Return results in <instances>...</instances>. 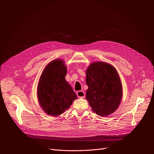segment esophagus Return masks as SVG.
Here are the masks:
<instances>
[{"label": "esophagus", "instance_id": "obj_1", "mask_svg": "<svg viewBox=\"0 0 154 154\" xmlns=\"http://www.w3.org/2000/svg\"><path fill=\"white\" fill-rule=\"evenodd\" d=\"M77 95L78 96V97L81 98V99H83L85 97V93L83 91H77Z\"/></svg>", "mask_w": 154, "mask_h": 154}]
</instances>
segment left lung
Segmentation results:
<instances>
[{"label":"left lung","mask_w":154,"mask_h":154,"mask_svg":"<svg viewBox=\"0 0 154 154\" xmlns=\"http://www.w3.org/2000/svg\"><path fill=\"white\" fill-rule=\"evenodd\" d=\"M86 83L88 86L86 99L92 110L104 117L118 109L122 97V86L116 69L107 63L96 61L86 71Z\"/></svg>","instance_id":"left-lung-1"}]
</instances>
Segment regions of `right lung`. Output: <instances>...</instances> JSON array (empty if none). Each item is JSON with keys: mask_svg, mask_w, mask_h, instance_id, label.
<instances>
[{"mask_svg": "<svg viewBox=\"0 0 154 154\" xmlns=\"http://www.w3.org/2000/svg\"><path fill=\"white\" fill-rule=\"evenodd\" d=\"M67 69L62 60L51 61L44 69L37 88L40 106L46 113L57 116L63 114L77 99V95L66 80Z\"/></svg>", "mask_w": 154, "mask_h": 154, "instance_id": "obj_1", "label": "right lung"}]
</instances>
